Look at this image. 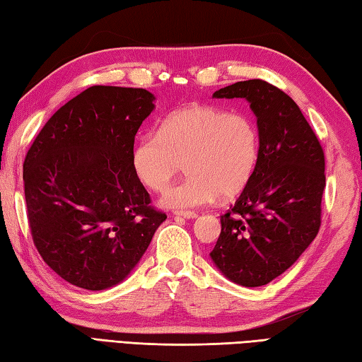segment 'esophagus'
Listing matches in <instances>:
<instances>
[{
  "instance_id": "esophagus-1",
  "label": "esophagus",
  "mask_w": 362,
  "mask_h": 362,
  "mask_svg": "<svg viewBox=\"0 0 362 362\" xmlns=\"http://www.w3.org/2000/svg\"><path fill=\"white\" fill-rule=\"evenodd\" d=\"M175 216L176 217H182V218H195L197 214L192 212V211H176Z\"/></svg>"
}]
</instances>
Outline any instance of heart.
<instances>
[{"label": "heart", "mask_w": 362, "mask_h": 362, "mask_svg": "<svg viewBox=\"0 0 362 362\" xmlns=\"http://www.w3.org/2000/svg\"><path fill=\"white\" fill-rule=\"evenodd\" d=\"M131 160L139 181L153 192L164 190L184 164L189 176L168 189L160 204L200 208L247 187L259 160V132L247 114L192 105L167 115L158 132L140 139Z\"/></svg>", "instance_id": "1"}]
</instances>
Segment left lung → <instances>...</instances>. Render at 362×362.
<instances>
[{
    "label": "left lung",
    "instance_id": "8db88e82",
    "mask_svg": "<svg viewBox=\"0 0 362 362\" xmlns=\"http://www.w3.org/2000/svg\"><path fill=\"white\" fill-rule=\"evenodd\" d=\"M214 98H245L257 119L259 160L228 212L211 259L233 283L257 287L291 267L320 228L325 156L289 95L262 79L239 81Z\"/></svg>",
    "mask_w": 362,
    "mask_h": 362
}]
</instances>
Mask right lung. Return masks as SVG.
<instances>
[{
    "instance_id": "1",
    "label": "right lung",
    "mask_w": 362,
    "mask_h": 362,
    "mask_svg": "<svg viewBox=\"0 0 362 362\" xmlns=\"http://www.w3.org/2000/svg\"><path fill=\"white\" fill-rule=\"evenodd\" d=\"M145 88L92 86L56 110L23 164L28 222L42 259L87 291L122 283L167 216L132 168L154 109Z\"/></svg>"
}]
</instances>
